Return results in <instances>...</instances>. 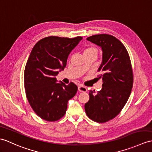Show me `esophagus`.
Returning a JSON list of instances; mask_svg holds the SVG:
<instances>
[{"mask_svg": "<svg viewBox=\"0 0 152 152\" xmlns=\"http://www.w3.org/2000/svg\"><path fill=\"white\" fill-rule=\"evenodd\" d=\"M78 91L80 92H86L87 91V88L82 86H78Z\"/></svg>", "mask_w": 152, "mask_h": 152, "instance_id": "1", "label": "esophagus"}]
</instances>
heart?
Wrapping results in <instances>:
<instances>
[{
    "instance_id": "1",
    "label": "heart",
    "mask_w": 152,
    "mask_h": 152,
    "mask_svg": "<svg viewBox=\"0 0 152 152\" xmlns=\"http://www.w3.org/2000/svg\"><path fill=\"white\" fill-rule=\"evenodd\" d=\"M96 52V49L94 48V47H88L87 48L86 50L84 51V53H87V52Z\"/></svg>"
}]
</instances>
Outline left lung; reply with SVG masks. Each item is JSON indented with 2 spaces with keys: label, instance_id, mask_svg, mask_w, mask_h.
Instances as JSON below:
<instances>
[{
  "label": "left lung",
  "instance_id": "1",
  "mask_svg": "<svg viewBox=\"0 0 152 152\" xmlns=\"http://www.w3.org/2000/svg\"><path fill=\"white\" fill-rule=\"evenodd\" d=\"M87 40L102 49V60L98 72L103 84L97 93L89 91L85 111L93 121L103 123L119 114L131 94L133 82L131 61L124 45L114 36L94 35Z\"/></svg>",
  "mask_w": 152,
  "mask_h": 152
}]
</instances>
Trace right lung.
<instances>
[{"instance_id": "add662e5", "label": "right lung", "mask_w": 152, "mask_h": 152, "mask_svg": "<svg viewBox=\"0 0 152 152\" xmlns=\"http://www.w3.org/2000/svg\"><path fill=\"white\" fill-rule=\"evenodd\" d=\"M82 39L50 36L31 50L24 69V88L31 108L42 119L53 122L62 118L68 101L75 96L76 85L57 83L56 76L64 70L70 53Z\"/></svg>"}]
</instances>
